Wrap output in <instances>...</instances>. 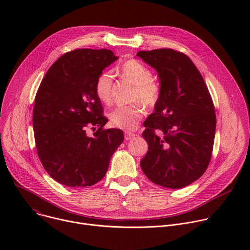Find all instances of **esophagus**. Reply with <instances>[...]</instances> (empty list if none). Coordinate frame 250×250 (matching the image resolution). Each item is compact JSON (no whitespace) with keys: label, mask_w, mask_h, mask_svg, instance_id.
Segmentation results:
<instances>
[{"label":"esophagus","mask_w":250,"mask_h":250,"mask_svg":"<svg viewBox=\"0 0 250 250\" xmlns=\"http://www.w3.org/2000/svg\"><path fill=\"white\" fill-rule=\"evenodd\" d=\"M134 136H135V134H134V133H131V132H125V140H129V139L133 138Z\"/></svg>","instance_id":"1"}]
</instances>
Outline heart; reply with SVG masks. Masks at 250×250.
I'll use <instances>...</instances> for the list:
<instances>
[{"mask_svg": "<svg viewBox=\"0 0 250 250\" xmlns=\"http://www.w3.org/2000/svg\"><path fill=\"white\" fill-rule=\"evenodd\" d=\"M121 75L134 84L132 101L144 103L148 108L155 106L162 95L161 84L152 77V71L136 59H128L120 67ZM113 75L109 71L100 73L95 82V93L98 99L109 104L113 99ZM145 115L140 103L119 105L110 113L111 124L124 130H133Z\"/></svg>", "mask_w": 250, "mask_h": 250, "instance_id": "heart-1", "label": "heart"}]
</instances>
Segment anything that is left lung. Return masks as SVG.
I'll return each mask as SVG.
<instances>
[{"label": "left lung", "mask_w": 250, "mask_h": 250, "mask_svg": "<svg viewBox=\"0 0 250 250\" xmlns=\"http://www.w3.org/2000/svg\"><path fill=\"white\" fill-rule=\"evenodd\" d=\"M137 56L156 69L162 87L155 112L144 124L148 150L141 169L157 185L183 188L199 179L211 158L217 125L211 96L183 52L159 48L138 51Z\"/></svg>", "instance_id": "left-lung-1"}]
</instances>
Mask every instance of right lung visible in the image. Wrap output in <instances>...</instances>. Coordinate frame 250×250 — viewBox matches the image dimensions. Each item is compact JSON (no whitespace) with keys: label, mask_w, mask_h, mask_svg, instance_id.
Segmentation results:
<instances>
[{"label":"right lung","mask_w":250,"mask_h":250,"mask_svg":"<svg viewBox=\"0 0 250 250\" xmlns=\"http://www.w3.org/2000/svg\"><path fill=\"white\" fill-rule=\"evenodd\" d=\"M118 57L108 49L77 48L47 70L35 95L32 125L38 155L46 172L67 187L92 186L103 179L124 140L108 123L95 82ZM95 131L92 137L86 128Z\"/></svg>","instance_id":"obj_1"}]
</instances>
